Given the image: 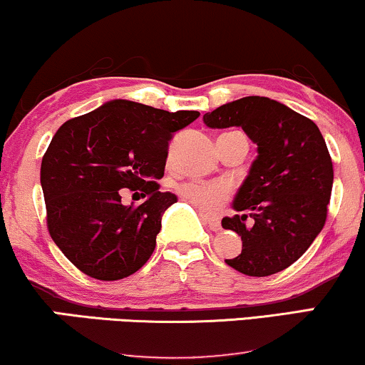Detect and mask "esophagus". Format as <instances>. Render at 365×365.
Instances as JSON below:
<instances>
[{"instance_id":"esophagus-1","label":"esophagus","mask_w":365,"mask_h":365,"mask_svg":"<svg viewBox=\"0 0 365 365\" xmlns=\"http://www.w3.org/2000/svg\"><path fill=\"white\" fill-rule=\"evenodd\" d=\"M200 217H202V220H204V222H205L207 225H209V227H210L212 230H219V229H220V219H219V217L204 215V214H202Z\"/></svg>"}]
</instances>
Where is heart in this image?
Wrapping results in <instances>:
<instances>
[{"label": "heart", "instance_id": "b5f03b06", "mask_svg": "<svg viewBox=\"0 0 365 365\" xmlns=\"http://www.w3.org/2000/svg\"><path fill=\"white\" fill-rule=\"evenodd\" d=\"M178 193L198 214L212 215L230 198V187L224 182H187Z\"/></svg>", "mask_w": 365, "mask_h": 365}]
</instances>
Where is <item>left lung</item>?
<instances>
[{"label": "left lung", "instance_id": "obj_1", "mask_svg": "<svg viewBox=\"0 0 365 365\" xmlns=\"http://www.w3.org/2000/svg\"><path fill=\"white\" fill-rule=\"evenodd\" d=\"M209 128L239 126L257 145L247 178L222 227L242 239L230 267L269 276L292 266L324 229L334 165L312 119L269 98L249 96L204 114Z\"/></svg>", "mask_w": 365, "mask_h": 365}]
</instances>
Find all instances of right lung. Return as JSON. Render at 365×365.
Here are the masks:
<instances>
[{"label":"right lung","instance_id":"1","mask_svg":"<svg viewBox=\"0 0 365 365\" xmlns=\"http://www.w3.org/2000/svg\"><path fill=\"white\" fill-rule=\"evenodd\" d=\"M198 116L116 99L58 128L41 160L40 182L50 236L77 269L116 281L150 259L161 215L177 202L156 182L168 141ZM121 187L141 192L145 202L123 206Z\"/></svg>","mask_w":365,"mask_h":365}]
</instances>
